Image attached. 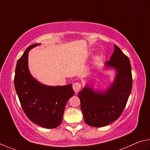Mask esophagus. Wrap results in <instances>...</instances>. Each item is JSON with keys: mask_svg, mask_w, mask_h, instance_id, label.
I'll use <instances>...</instances> for the list:
<instances>
[{"mask_svg": "<svg viewBox=\"0 0 150 150\" xmlns=\"http://www.w3.org/2000/svg\"><path fill=\"white\" fill-rule=\"evenodd\" d=\"M73 90L76 93H78L81 88V83L79 82H75L73 83Z\"/></svg>", "mask_w": 150, "mask_h": 150, "instance_id": "obj_1", "label": "esophagus"}]
</instances>
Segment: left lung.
<instances>
[{"label": "left lung", "mask_w": 150, "mask_h": 150, "mask_svg": "<svg viewBox=\"0 0 150 150\" xmlns=\"http://www.w3.org/2000/svg\"><path fill=\"white\" fill-rule=\"evenodd\" d=\"M115 51L107 68H114L117 75L106 91L99 92L86 86L78 93L85 122L93 127H102L117 120L126 107L132 90V76L130 60L119 47Z\"/></svg>", "instance_id": "1"}]
</instances>
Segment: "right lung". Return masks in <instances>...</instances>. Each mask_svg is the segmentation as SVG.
Wrapping results in <instances>:
<instances>
[{
    "instance_id": "right-lung-1",
    "label": "right lung",
    "mask_w": 150,
    "mask_h": 150,
    "mask_svg": "<svg viewBox=\"0 0 150 150\" xmlns=\"http://www.w3.org/2000/svg\"><path fill=\"white\" fill-rule=\"evenodd\" d=\"M40 44L28 47L18 60L14 86L21 106L31 122L45 128H54L61 124L67 101L74 91L72 85L49 86L32 77L28 69V52Z\"/></svg>"
}]
</instances>
